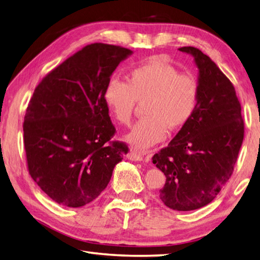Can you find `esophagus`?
Here are the masks:
<instances>
[{
	"label": "esophagus",
	"mask_w": 260,
	"mask_h": 260,
	"mask_svg": "<svg viewBox=\"0 0 260 260\" xmlns=\"http://www.w3.org/2000/svg\"><path fill=\"white\" fill-rule=\"evenodd\" d=\"M127 158L131 159V161H135V162H141L143 161V155H141V154L139 152L136 151H132L129 152L128 154H127Z\"/></svg>",
	"instance_id": "1"
}]
</instances>
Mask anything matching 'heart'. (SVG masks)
Masks as SVG:
<instances>
[{
    "label": "heart",
    "instance_id": "b5f03b06",
    "mask_svg": "<svg viewBox=\"0 0 260 260\" xmlns=\"http://www.w3.org/2000/svg\"><path fill=\"white\" fill-rule=\"evenodd\" d=\"M199 85L189 74H180L174 66L152 58L127 75L126 82L110 80L104 90V102L119 124L127 125L136 102H145L146 117L133 126L125 141L145 151L163 141L169 128L178 131L194 115L199 103Z\"/></svg>",
    "mask_w": 260,
    "mask_h": 260
}]
</instances>
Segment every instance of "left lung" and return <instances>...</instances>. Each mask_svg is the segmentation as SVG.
Instances as JSON below:
<instances>
[{"label":"left lung","instance_id":"left-lung-1","mask_svg":"<svg viewBox=\"0 0 260 260\" xmlns=\"http://www.w3.org/2000/svg\"><path fill=\"white\" fill-rule=\"evenodd\" d=\"M179 50L191 54L198 68V107L153 163L167 178L159 190L162 202L191 211L213 201L230 179L244 141V120L235 88L218 66L197 48Z\"/></svg>","mask_w":260,"mask_h":260}]
</instances>
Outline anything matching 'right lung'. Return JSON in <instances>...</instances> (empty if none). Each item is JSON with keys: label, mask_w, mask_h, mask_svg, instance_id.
I'll return each mask as SVG.
<instances>
[{"label": "right lung", "mask_w": 260, "mask_h": 260, "mask_svg": "<svg viewBox=\"0 0 260 260\" xmlns=\"http://www.w3.org/2000/svg\"><path fill=\"white\" fill-rule=\"evenodd\" d=\"M133 51L105 43L86 46L36 88L23 124L27 168L54 202L80 208L106 189L128 148L107 144L115 134L104 90Z\"/></svg>", "instance_id": "add662e5"}]
</instances>
